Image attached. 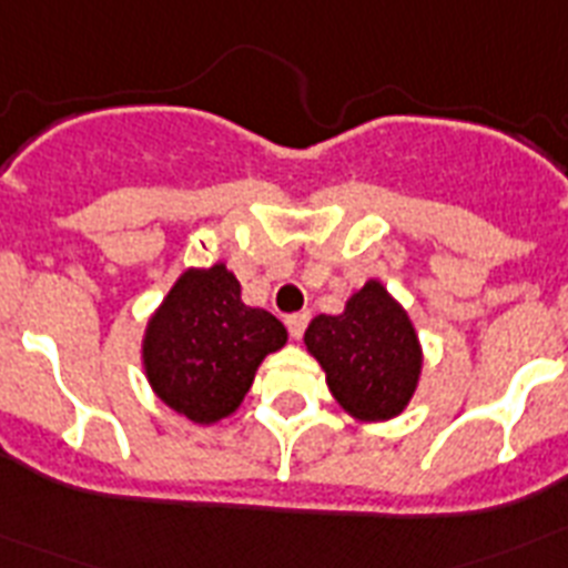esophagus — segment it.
Segmentation results:
<instances>
[{
	"instance_id": "34e87169",
	"label": "esophagus",
	"mask_w": 568,
	"mask_h": 568,
	"mask_svg": "<svg viewBox=\"0 0 568 568\" xmlns=\"http://www.w3.org/2000/svg\"><path fill=\"white\" fill-rule=\"evenodd\" d=\"M287 329H290V335H293L295 341L301 338V335H304V327H307V321H310V313H293V315H287Z\"/></svg>"
}]
</instances>
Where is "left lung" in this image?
Masks as SVG:
<instances>
[{
	"instance_id": "obj_1",
	"label": "left lung",
	"mask_w": 568,
	"mask_h": 568,
	"mask_svg": "<svg viewBox=\"0 0 568 568\" xmlns=\"http://www.w3.org/2000/svg\"><path fill=\"white\" fill-rule=\"evenodd\" d=\"M307 353L324 369L329 393L364 424L404 413L424 369V346L400 301L369 278L338 315H315L304 333Z\"/></svg>"
}]
</instances>
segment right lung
I'll return each mask as SVG.
<instances>
[{"label":"right lung","mask_w":568,"mask_h":568,"mask_svg":"<svg viewBox=\"0 0 568 568\" xmlns=\"http://www.w3.org/2000/svg\"><path fill=\"white\" fill-rule=\"evenodd\" d=\"M287 344L273 313L247 307L224 261L187 267L148 318L142 366L155 398L199 426L230 418L261 361Z\"/></svg>","instance_id":"right-lung-1"}]
</instances>
